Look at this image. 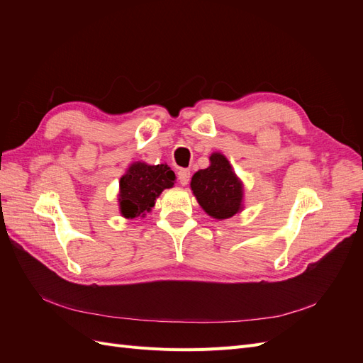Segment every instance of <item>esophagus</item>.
<instances>
[{
    "instance_id": "esophagus-1",
    "label": "esophagus",
    "mask_w": 363,
    "mask_h": 363,
    "mask_svg": "<svg viewBox=\"0 0 363 363\" xmlns=\"http://www.w3.org/2000/svg\"><path fill=\"white\" fill-rule=\"evenodd\" d=\"M177 177H179V183L182 186H186L191 180V171L189 169H180L179 174H177Z\"/></svg>"
}]
</instances>
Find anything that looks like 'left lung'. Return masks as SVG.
<instances>
[{
	"label": "left lung",
	"mask_w": 363,
	"mask_h": 363,
	"mask_svg": "<svg viewBox=\"0 0 363 363\" xmlns=\"http://www.w3.org/2000/svg\"><path fill=\"white\" fill-rule=\"evenodd\" d=\"M191 189L203 211L215 219H227L242 211L244 186L221 152H213L211 164L194 174Z\"/></svg>",
	"instance_id": "left-lung-1"
}]
</instances>
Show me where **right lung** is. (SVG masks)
Returning <instances> with one entry per match:
<instances>
[{
	"instance_id": "right-lung-1",
	"label": "right lung",
	"mask_w": 363,
	"mask_h": 363,
	"mask_svg": "<svg viewBox=\"0 0 363 363\" xmlns=\"http://www.w3.org/2000/svg\"><path fill=\"white\" fill-rule=\"evenodd\" d=\"M175 174L168 164L135 162L119 180V212L124 218L144 216L155 207L163 189L174 186Z\"/></svg>"
}]
</instances>
